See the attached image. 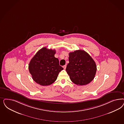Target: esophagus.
<instances>
[{
  "instance_id": "1",
  "label": "esophagus",
  "mask_w": 124,
  "mask_h": 124,
  "mask_svg": "<svg viewBox=\"0 0 124 124\" xmlns=\"http://www.w3.org/2000/svg\"><path fill=\"white\" fill-rule=\"evenodd\" d=\"M66 67H67L66 65H64V66H63V68H64V69H65L66 68Z\"/></svg>"
}]
</instances>
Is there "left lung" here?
Listing matches in <instances>:
<instances>
[{
    "instance_id": "obj_1",
    "label": "left lung",
    "mask_w": 124,
    "mask_h": 124,
    "mask_svg": "<svg viewBox=\"0 0 124 124\" xmlns=\"http://www.w3.org/2000/svg\"><path fill=\"white\" fill-rule=\"evenodd\" d=\"M69 62L66 70L74 84L85 85L94 79L97 70L96 63L87 52L81 50L70 52Z\"/></svg>"
}]
</instances>
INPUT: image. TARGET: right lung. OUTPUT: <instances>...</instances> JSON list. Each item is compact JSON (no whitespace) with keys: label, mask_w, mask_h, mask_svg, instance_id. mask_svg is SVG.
Masks as SVG:
<instances>
[{"label":"right lung","mask_w":124,"mask_h":124,"mask_svg":"<svg viewBox=\"0 0 124 124\" xmlns=\"http://www.w3.org/2000/svg\"><path fill=\"white\" fill-rule=\"evenodd\" d=\"M56 51L45 47L38 51L31 60L29 70L32 79L42 86L53 84L59 73L63 68L59 65V61L54 55Z\"/></svg>","instance_id":"1"}]
</instances>
